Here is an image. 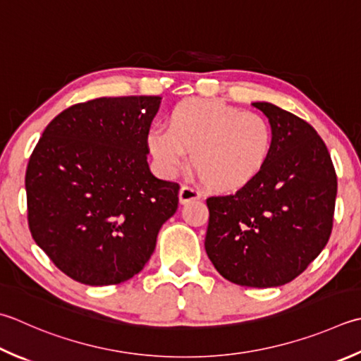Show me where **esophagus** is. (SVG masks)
<instances>
[{
    "instance_id": "34e87169",
    "label": "esophagus",
    "mask_w": 361,
    "mask_h": 361,
    "mask_svg": "<svg viewBox=\"0 0 361 361\" xmlns=\"http://www.w3.org/2000/svg\"><path fill=\"white\" fill-rule=\"evenodd\" d=\"M200 197H202V194L199 192V190L190 188V186H183L180 189V203H183V204L192 202V200H199Z\"/></svg>"
}]
</instances>
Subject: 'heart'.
Masks as SVG:
<instances>
[{
  "mask_svg": "<svg viewBox=\"0 0 361 361\" xmlns=\"http://www.w3.org/2000/svg\"><path fill=\"white\" fill-rule=\"evenodd\" d=\"M145 144L162 178H175L190 152V162L207 186L231 192L264 171L274 150V128L258 112L188 98L169 112L167 128L154 125L147 131Z\"/></svg>",
  "mask_w": 361,
  "mask_h": 361,
  "instance_id": "heart-1",
  "label": "heart"
}]
</instances>
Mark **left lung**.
<instances>
[{"instance_id": "obj_1", "label": "left lung", "mask_w": 361, "mask_h": 361, "mask_svg": "<svg viewBox=\"0 0 361 361\" xmlns=\"http://www.w3.org/2000/svg\"><path fill=\"white\" fill-rule=\"evenodd\" d=\"M274 128L264 171L236 194L207 200L204 250L231 283L274 288L294 280L326 247L336 199V173L312 125L279 106L252 103Z\"/></svg>"}]
</instances>
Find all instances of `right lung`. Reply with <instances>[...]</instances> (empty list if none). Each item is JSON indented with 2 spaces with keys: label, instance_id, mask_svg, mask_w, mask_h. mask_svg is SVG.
Returning <instances> with one entry per match:
<instances>
[{
  "label": "right lung",
  "instance_id": "1",
  "mask_svg": "<svg viewBox=\"0 0 361 361\" xmlns=\"http://www.w3.org/2000/svg\"><path fill=\"white\" fill-rule=\"evenodd\" d=\"M161 97H103L48 123L27 162L31 235L80 283L118 285L144 269L180 186L147 162V131Z\"/></svg>",
  "mask_w": 361,
  "mask_h": 361
}]
</instances>
